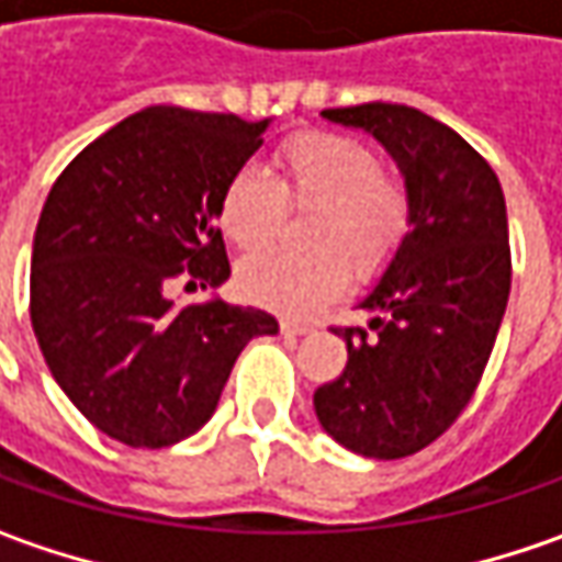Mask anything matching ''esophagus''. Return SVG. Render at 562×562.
<instances>
[{
	"mask_svg": "<svg viewBox=\"0 0 562 562\" xmlns=\"http://www.w3.org/2000/svg\"><path fill=\"white\" fill-rule=\"evenodd\" d=\"M280 329H282V336H307V333H311L307 324H295V321H282Z\"/></svg>",
	"mask_w": 562,
	"mask_h": 562,
	"instance_id": "obj_1",
	"label": "esophagus"
}]
</instances>
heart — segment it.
Listing matches in <instances>:
<instances>
[{
    "label": "heart",
    "mask_w": 562,
    "mask_h": 562,
    "mask_svg": "<svg viewBox=\"0 0 562 562\" xmlns=\"http://www.w3.org/2000/svg\"><path fill=\"white\" fill-rule=\"evenodd\" d=\"M280 176L257 166L238 169L220 198V229L241 251L263 248L282 223L285 201L317 207L307 229L311 255L263 251L235 270L238 292L280 314H307L339 295L349 282L380 277L403 248L412 204L396 179L380 172V159L361 140L333 132L289 137L277 154Z\"/></svg>",
    "instance_id": "heart-1"
}]
</instances>
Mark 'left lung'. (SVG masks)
<instances>
[{
    "mask_svg": "<svg viewBox=\"0 0 562 562\" xmlns=\"http://www.w3.org/2000/svg\"><path fill=\"white\" fill-rule=\"evenodd\" d=\"M393 157L412 204L403 248L358 307L368 329H336L349 361L317 386L329 437L368 459L425 450L469 405L509 302V226L494 169L422 110L361 103L324 110Z\"/></svg>",
    "mask_w": 562,
    "mask_h": 562,
    "instance_id": "obj_1",
    "label": "left lung"
}]
</instances>
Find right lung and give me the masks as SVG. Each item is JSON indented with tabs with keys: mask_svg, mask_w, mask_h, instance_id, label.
Returning a JSON list of instances; mask_svg holds the SVG:
<instances>
[{
	"mask_svg": "<svg viewBox=\"0 0 562 562\" xmlns=\"http://www.w3.org/2000/svg\"><path fill=\"white\" fill-rule=\"evenodd\" d=\"M270 119L147 106L87 144L40 213L31 324L61 393L125 447L162 450L216 412L235 358L280 324L213 295L169 299V282L229 280L220 198Z\"/></svg>",
	"mask_w": 562,
	"mask_h": 562,
	"instance_id": "right-lung-1",
	"label": "right lung"
}]
</instances>
